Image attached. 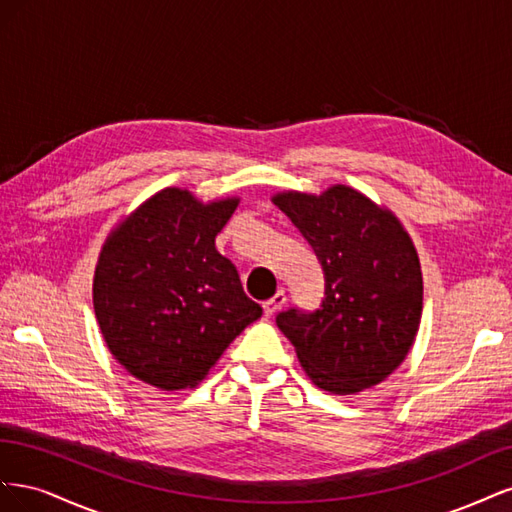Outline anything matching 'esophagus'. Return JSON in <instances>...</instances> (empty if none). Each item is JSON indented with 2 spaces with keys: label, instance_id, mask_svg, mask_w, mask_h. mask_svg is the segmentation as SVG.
<instances>
[{
  "label": "esophagus",
  "instance_id": "1",
  "mask_svg": "<svg viewBox=\"0 0 512 512\" xmlns=\"http://www.w3.org/2000/svg\"><path fill=\"white\" fill-rule=\"evenodd\" d=\"M284 303H286V292L284 290H277L271 299H267L265 303H262V309H265V316H273Z\"/></svg>",
  "mask_w": 512,
  "mask_h": 512
}]
</instances>
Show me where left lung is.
<instances>
[{
    "label": "left lung",
    "instance_id": "1",
    "mask_svg": "<svg viewBox=\"0 0 512 512\" xmlns=\"http://www.w3.org/2000/svg\"><path fill=\"white\" fill-rule=\"evenodd\" d=\"M324 273L318 309L275 316L318 389L352 395L393 374L414 342L423 275L412 239L391 211L348 185L273 198Z\"/></svg>",
    "mask_w": 512,
    "mask_h": 512
}]
</instances>
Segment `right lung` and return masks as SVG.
I'll return each instance as SVG.
<instances>
[{
	"label": "right lung",
	"instance_id": "1",
	"mask_svg": "<svg viewBox=\"0 0 512 512\" xmlns=\"http://www.w3.org/2000/svg\"><path fill=\"white\" fill-rule=\"evenodd\" d=\"M239 198L203 205L185 190L151 196L106 239L94 307L108 350L164 391L192 389L262 307L243 292L215 237Z\"/></svg>",
	"mask_w": 512,
	"mask_h": 512
}]
</instances>
